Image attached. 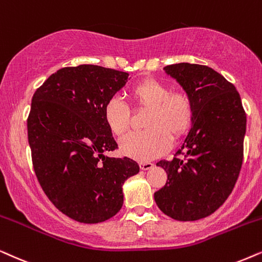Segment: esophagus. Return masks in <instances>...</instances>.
<instances>
[{
  "instance_id": "1",
  "label": "esophagus",
  "mask_w": 262,
  "mask_h": 262,
  "mask_svg": "<svg viewBox=\"0 0 262 262\" xmlns=\"http://www.w3.org/2000/svg\"><path fill=\"white\" fill-rule=\"evenodd\" d=\"M153 166H155V165H153V163H149V162L140 163V167H141V170H144V171H146V170L152 169Z\"/></svg>"
}]
</instances>
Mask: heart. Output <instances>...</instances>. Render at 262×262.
Listing matches in <instances>:
<instances>
[{"instance_id": "1", "label": "heart", "mask_w": 262, "mask_h": 262, "mask_svg": "<svg viewBox=\"0 0 262 262\" xmlns=\"http://www.w3.org/2000/svg\"><path fill=\"white\" fill-rule=\"evenodd\" d=\"M134 109H147L142 132L129 133L121 139L123 155L147 162L163 155L170 146V135L177 139L186 133L193 118V104L182 91L170 89L155 79H144L129 90ZM103 118L109 130L121 137L130 125V110L123 100L113 97L105 103Z\"/></svg>"}]
</instances>
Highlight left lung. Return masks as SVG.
I'll use <instances>...</instances> for the list:
<instances>
[{
    "label": "left lung",
    "mask_w": 262,
    "mask_h": 262,
    "mask_svg": "<svg viewBox=\"0 0 262 262\" xmlns=\"http://www.w3.org/2000/svg\"><path fill=\"white\" fill-rule=\"evenodd\" d=\"M193 104L191 127L177 151L160 160L166 184L155 193L160 211L181 222L213 213L235 187L243 160L247 117L236 87L207 66L164 67Z\"/></svg>",
    "instance_id": "1"
}]
</instances>
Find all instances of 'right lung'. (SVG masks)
<instances>
[{"mask_svg":"<svg viewBox=\"0 0 262 262\" xmlns=\"http://www.w3.org/2000/svg\"><path fill=\"white\" fill-rule=\"evenodd\" d=\"M128 76L95 64L66 67L32 97L27 134L34 172L49 200L76 222L114 217L123 205L124 181L140 171L133 159L104 156L117 148L104 105Z\"/></svg>","mask_w":262,"mask_h":262,"instance_id":"add662e5","label":"right lung"}]
</instances>
